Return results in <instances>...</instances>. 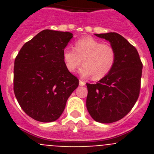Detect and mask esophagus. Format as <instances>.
<instances>
[{
    "label": "esophagus",
    "mask_w": 154,
    "mask_h": 154,
    "mask_svg": "<svg viewBox=\"0 0 154 154\" xmlns=\"http://www.w3.org/2000/svg\"><path fill=\"white\" fill-rule=\"evenodd\" d=\"M85 85V82L83 81H82V80H79V85H81V86H83V85Z\"/></svg>",
    "instance_id": "obj_1"
}]
</instances>
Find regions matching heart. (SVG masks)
I'll return each instance as SVG.
<instances>
[{
  "instance_id": "b5f03b06",
  "label": "heart",
  "mask_w": 154,
  "mask_h": 154,
  "mask_svg": "<svg viewBox=\"0 0 154 154\" xmlns=\"http://www.w3.org/2000/svg\"><path fill=\"white\" fill-rule=\"evenodd\" d=\"M65 67L70 72H75L82 64L79 74L84 78L93 75L99 80L110 72L116 62V52L112 45L103 44L92 37H84L75 42L74 50L65 48L62 53Z\"/></svg>"
}]
</instances>
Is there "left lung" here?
I'll use <instances>...</instances> for the list:
<instances>
[{
    "mask_svg": "<svg viewBox=\"0 0 154 154\" xmlns=\"http://www.w3.org/2000/svg\"><path fill=\"white\" fill-rule=\"evenodd\" d=\"M114 47L113 68L96 84H86V108L92 119L112 123L130 112L140 95L143 64L138 51L122 35L115 32L95 34Z\"/></svg>",
    "mask_w": 154,
    "mask_h": 154,
    "instance_id": "8db88e82",
    "label": "left lung"
}]
</instances>
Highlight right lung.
<instances>
[{
  "instance_id": "1",
  "label": "right lung",
  "mask_w": 154,
  "mask_h": 154,
  "mask_svg": "<svg viewBox=\"0 0 154 154\" xmlns=\"http://www.w3.org/2000/svg\"><path fill=\"white\" fill-rule=\"evenodd\" d=\"M73 35L44 30L23 45L14 61V91L30 117L42 123L58 119L79 79L63 62L65 48Z\"/></svg>"
}]
</instances>
